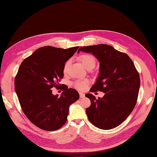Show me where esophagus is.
I'll use <instances>...</instances> for the list:
<instances>
[{
    "instance_id": "1",
    "label": "esophagus",
    "mask_w": 157,
    "mask_h": 157,
    "mask_svg": "<svg viewBox=\"0 0 157 157\" xmlns=\"http://www.w3.org/2000/svg\"><path fill=\"white\" fill-rule=\"evenodd\" d=\"M79 96H80V98H84L85 97V95L83 94V93H79Z\"/></svg>"
}]
</instances>
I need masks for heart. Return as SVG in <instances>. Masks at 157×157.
I'll return each mask as SVG.
<instances>
[{"label": "heart", "mask_w": 157, "mask_h": 157, "mask_svg": "<svg viewBox=\"0 0 157 157\" xmlns=\"http://www.w3.org/2000/svg\"><path fill=\"white\" fill-rule=\"evenodd\" d=\"M80 60L86 69H88L90 67H95V63H96L95 58L91 55H88V54L83 55L82 56H81ZM67 65H68V62L66 63L65 65V70H66V69H67ZM88 81L87 80H78L75 81V83H74V86L79 90H86L88 86Z\"/></svg>", "instance_id": "obj_1"}]
</instances>
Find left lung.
<instances>
[{
  "instance_id": "obj_1",
  "label": "left lung",
  "mask_w": 157,
  "mask_h": 157,
  "mask_svg": "<svg viewBox=\"0 0 157 157\" xmlns=\"http://www.w3.org/2000/svg\"><path fill=\"white\" fill-rule=\"evenodd\" d=\"M80 52L91 53L100 63L99 74L90 91L105 94L98 99L85 96L91 105L86 113L90 121L98 128L109 130L124 121L134 109L140 88V78L130 58L113 46L97 44L80 47Z\"/></svg>"
}]
</instances>
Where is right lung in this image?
Wrapping results in <instances>:
<instances>
[{"label": "right lung", "mask_w": 157, "mask_h": 157, "mask_svg": "<svg viewBox=\"0 0 157 157\" xmlns=\"http://www.w3.org/2000/svg\"><path fill=\"white\" fill-rule=\"evenodd\" d=\"M78 48L41 47L20 66L14 80L15 92L25 114L41 129L61 128L67 121L69 106L79 99L76 90L67 86H63L60 97L54 95L51 90L60 87L59 82L63 77L65 63Z\"/></svg>", "instance_id": "add662e5"}]
</instances>
